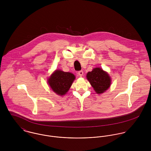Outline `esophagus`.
I'll return each mask as SVG.
<instances>
[{
	"label": "esophagus",
	"instance_id": "esophagus-1",
	"mask_svg": "<svg viewBox=\"0 0 151 151\" xmlns=\"http://www.w3.org/2000/svg\"><path fill=\"white\" fill-rule=\"evenodd\" d=\"M83 73H84V72H83V71H82V70H80V71H78V73H77V74H78V76H79L80 77H82V76H83Z\"/></svg>",
	"mask_w": 151,
	"mask_h": 151
}]
</instances>
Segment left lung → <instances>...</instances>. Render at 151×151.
Instances as JSON below:
<instances>
[{
  "mask_svg": "<svg viewBox=\"0 0 151 151\" xmlns=\"http://www.w3.org/2000/svg\"><path fill=\"white\" fill-rule=\"evenodd\" d=\"M86 78L97 93H104L111 84V79L108 73L101 68H95L88 72Z\"/></svg>",
  "mask_w": 151,
  "mask_h": 151,
  "instance_id": "obj_1",
  "label": "left lung"
}]
</instances>
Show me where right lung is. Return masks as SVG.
Returning <instances> with one entry per match:
<instances>
[{
  "mask_svg": "<svg viewBox=\"0 0 151 151\" xmlns=\"http://www.w3.org/2000/svg\"><path fill=\"white\" fill-rule=\"evenodd\" d=\"M75 76L73 74L56 70L48 80L49 85L58 95H63L69 90Z\"/></svg>",
  "mask_w": 151,
  "mask_h": 151,
  "instance_id": "add662e5",
  "label": "right lung"
}]
</instances>
